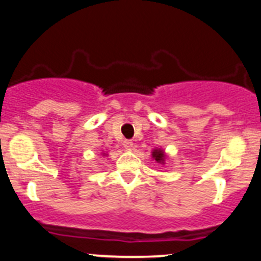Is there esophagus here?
Returning a JSON list of instances; mask_svg holds the SVG:
<instances>
[{
    "instance_id": "esophagus-1",
    "label": "esophagus",
    "mask_w": 261,
    "mask_h": 261,
    "mask_svg": "<svg viewBox=\"0 0 261 261\" xmlns=\"http://www.w3.org/2000/svg\"><path fill=\"white\" fill-rule=\"evenodd\" d=\"M123 146H125L126 150H133L134 144H133V141H131V140H125V141H123Z\"/></svg>"
}]
</instances>
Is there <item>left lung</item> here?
I'll list each match as a JSON object with an SVG mask.
<instances>
[{
	"label": "left lung",
	"instance_id": "1",
	"mask_svg": "<svg viewBox=\"0 0 261 261\" xmlns=\"http://www.w3.org/2000/svg\"><path fill=\"white\" fill-rule=\"evenodd\" d=\"M151 158L155 160L156 163H159V164H165V160H167V154H165V151L163 149H160V147H155L154 150L151 151Z\"/></svg>",
	"mask_w": 261,
	"mask_h": 261
}]
</instances>
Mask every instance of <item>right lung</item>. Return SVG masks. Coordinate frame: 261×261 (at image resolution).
<instances>
[{
	"mask_svg": "<svg viewBox=\"0 0 261 261\" xmlns=\"http://www.w3.org/2000/svg\"><path fill=\"white\" fill-rule=\"evenodd\" d=\"M103 156H107V154H106V152H103Z\"/></svg>",
	"mask_w": 261,
	"mask_h": 261,
	"instance_id": "1",
	"label": "right lung"
}]
</instances>
